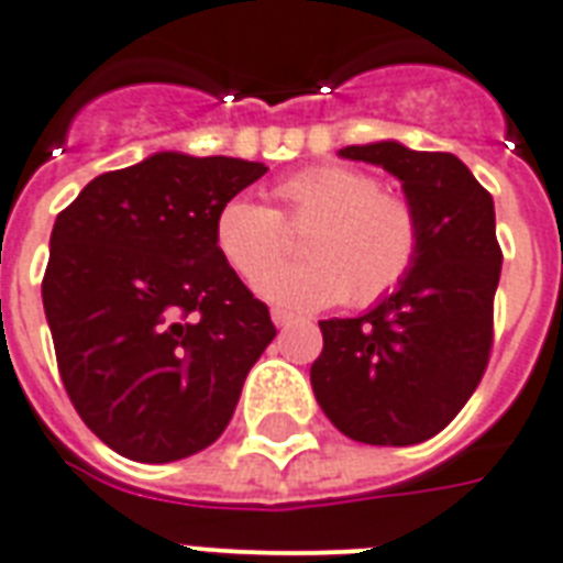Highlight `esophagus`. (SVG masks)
Here are the masks:
<instances>
[{
	"label": "esophagus",
	"instance_id": "esophagus-1",
	"mask_svg": "<svg viewBox=\"0 0 563 563\" xmlns=\"http://www.w3.org/2000/svg\"><path fill=\"white\" fill-rule=\"evenodd\" d=\"M272 321L277 328H289V324H295V316L286 310H272Z\"/></svg>",
	"mask_w": 563,
	"mask_h": 563
}]
</instances>
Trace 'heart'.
<instances>
[{"label":"heart","mask_w":563,"mask_h":563,"mask_svg":"<svg viewBox=\"0 0 563 563\" xmlns=\"http://www.w3.org/2000/svg\"><path fill=\"white\" fill-rule=\"evenodd\" d=\"M274 200L280 209L251 197L224 200L214 214L212 239L218 256L253 283L282 258L285 231L310 225L301 240L308 263L267 271L256 283V291L280 307L321 310L345 298L354 307H372L410 277L422 253L416 206L380 191V183L357 167L298 170L274 186Z\"/></svg>","instance_id":"1"}]
</instances>
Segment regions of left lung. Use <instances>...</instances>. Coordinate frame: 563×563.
<instances>
[{"label":"left lung","instance_id":"obj_1","mask_svg":"<svg viewBox=\"0 0 563 563\" xmlns=\"http://www.w3.org/2000/svg\"><path fill=\"white\" fill-rule=\"evenodd\" d=\"M339 156L401 179L422 221V253L368 312L319 321L324 349L310 368L312 393L357 443H422L461 413L490 360L501 274L493 197L452 153L375 141Z\"/></svg>","mask_w":563,"mask_h":563}]
</instances>
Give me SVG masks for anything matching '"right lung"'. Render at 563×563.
Here are the masks:
<instances>
[{
    "instance_id": "right-lung-1",
    "label": "right lung",
    "mask_w": 563,
    "mask_h": 563,
    "mask_svg": "<svg viewBox=\"0 0 563 563\" xmlns=\"http://www.w3.org/2000/svg\"><path fill=\"white\" fill-rule=\"evenodd\" d=\"M265 170L165 150L100 174L55 218L43 310L58 372L81 422L129 461L212 445L277 336L212 239L221 203Z\"/></svg>"
}]
</instances>
